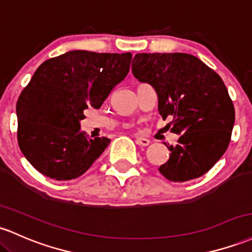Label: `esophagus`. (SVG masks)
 <instances>
[{
	"label": "esophagus",
	"mask_w": 252,
	"mask_h": 252,
	"mask_svg": "<svg viewBox=\"0 0 252 252\" xmlns=\"http://www.w3.org/2000/svg\"><path fill=\"white\" fill-rule=\"evenodd\" d=\"M136 143L139 146H143V147H146V146H148L149 143H151V141L146 139V137H136Z\"/></svg>",
	"instance_id": "34e87169"
}]
</instances>
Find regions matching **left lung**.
Segmentation results:
<instances>
[{"label": "left lung", "mask_w": 252, "mask_h": 252, "mask_svg": "<svg viewBox=\"0 0 252 252\" xmlns=\"http://www.w3.org/2000/svg\"><path fill=\"white\" fill-rule=\"evenodd\" d=\"M134 76L158 93L161 117H172L171 131L179 135L167 146L170 159L159 167L172 182H187L208 172L231 140L234 107L221 77L200 59L183 52L136 54Z\"/></svg>", "instance_id": "8db88e82"}]
</instances>
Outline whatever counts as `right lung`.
Instances as JSON below:
<instances>
[{"instance_id": "add662e5", "label": "right lung", "mask_w": 252, "mask_h": 252, "mask_svg": "<svg viewBox=\"0 0 252 252\" xmlns=\"http://www.w3.org/2000/svg\"><path fill=\"white\" fill-rule=\"evenodd\" d=\"M131 57L73 50L38 67L16 103L19 147L35 170L69 181L92 166L110 140L90 139L80 122L126 76Z\"/></svg>"}]
</instances>
